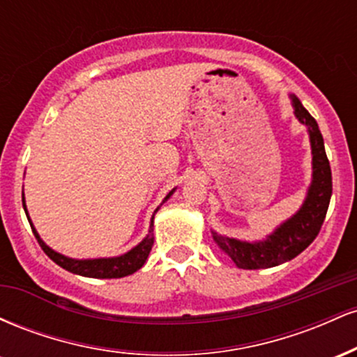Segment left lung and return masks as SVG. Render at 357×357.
<instances>
[{
    "instance_id": "left-lung-1",
    "label": "left lung",
    "mask_w": 357,
    "mask_h": 357,
    "mask_svg": "<svg viewBox=\"0 0 357 357\" xmlns=\"http://www.w3.org/2000/svg\"><path fill=\"white\" fill-rule=\"evenodd\" d=\"M289 97L292 100L294 116L307 127L309 134L310 153H312V179L307 188L302 206L265 238L247 241L220 235L218 231L211 230L215 243L231 258L238 268H270L296 258L317 236L329 208L331 195H333V174L324 149L322 134L315 119L307 112L302 102L292 93Z\"/></svg>"
}]
</instances>
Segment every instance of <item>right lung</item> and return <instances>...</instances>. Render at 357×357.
Wrapping results in <instances>:
<instances>
[{
  "label": "right lung",
  "mask_w": 357,
  "mask_h": 357,
  "mask_svg": "<svg viewBox=\"0 0 357 357\" xmlns=\"http://www.w3.org/2000/svg\"><path fill=\"white\" fill-rule=\"evenodd\" d=\"M176 191V188L169 191V195L162 199V203H166L167 199L173 196V192ZM162 203L155 208L153 216H151V225H149V231L147 235L142 238L134 248H130L129 252L122 253L119 257H104V258H72L67 255H61V253L55 252V250L48 247L45 241L40 238L38 231L31 223L30 215H28L26 210V203H24V195H23V210L26 213V218L30 221L31 230H33L36 240H38L40 247L43 248V252L47 253L48 257L55 261L56 265H60L61 268L68 270V272L75 273V275H82V277H90V278H121V277H127L130 273L137 272L142 265L146 264L147 257H149L151 248L154 245V215L158 213L159 208L162 206Z\"/></svg>",
  "instance_id": "right-lung-1"
}]
</instances>
